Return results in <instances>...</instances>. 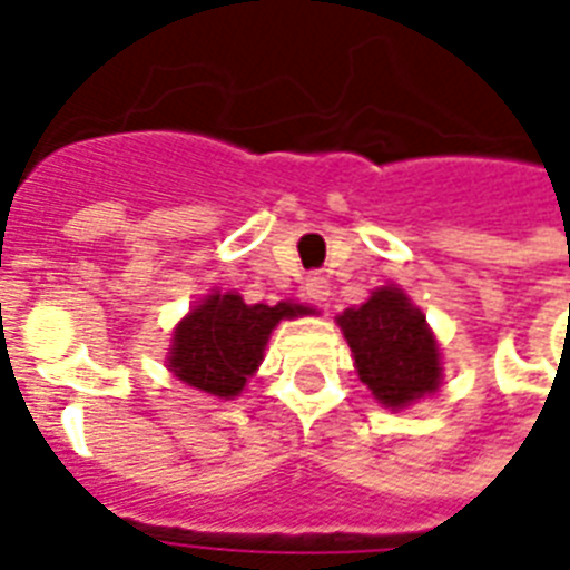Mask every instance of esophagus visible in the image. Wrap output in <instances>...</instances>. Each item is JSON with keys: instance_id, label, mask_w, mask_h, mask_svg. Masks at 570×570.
<instances>
[{"instance_id": "34e87169", "label": "esophagus", "mask_w": 570, "mask_h": 570, "mask_svg": "<svg viewBox=\"0 0 570 570\" xmlns=\"http://www.w3.org/2000/svg\"><path fill=\"white\" fill-rule=\"evenodd\" d=\"M306 297H308V303H317V306H324V299L330 297V282H326V276H321V273L308 276V279H306Z\"/></svg>"}]
</instances>
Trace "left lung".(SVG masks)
I'll use <instances>...</instances> for the list:
<instances>
[{
	"mask_svg": "<svg viewBox=\"0 0 570 570\" xmlns=\"http://www.w3.org/2000/svg\"><path fill=\"white\" fill-rule=\"evenodd\" d=\"M354 354L360 381L383 407L404 410L440 390V345L422 308L395 285L372 291L360 308L335 317Z\"/></svg>",
	"mask_w": 570,
	"mask_h": 570,
	"instance_id": "left-lung-1",
	"label": "left lung"
}]
</instances>
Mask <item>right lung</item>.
<instances>
[{
	"mask_svg": "<svg viewBox=\"0 0 570 570\" xmlns=\"http://www.w3.org/2000/svg\"><path fill=\"white\" fill-rule=\"evenodd\" d=\"M315 315V308L282 299L244 303L235 291H214L171 333L169 372L214 399H235L258 372L267 338L285 317Z\"/></svg>",
	"mask_w": 570,
	"mask_h": 570,
	"instance_id": "obj_1",
	"label": "right lung"
}]
</instances>
